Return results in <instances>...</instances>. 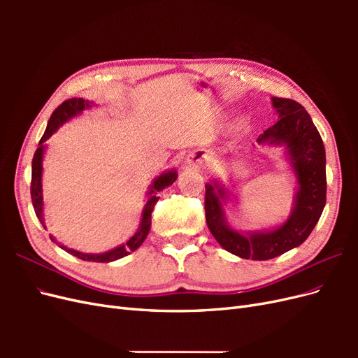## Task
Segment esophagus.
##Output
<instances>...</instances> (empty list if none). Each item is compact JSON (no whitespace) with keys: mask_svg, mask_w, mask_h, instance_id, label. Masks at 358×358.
Returning <instances> with one entry per match:
<instances>
[{"mask_svg":"<svg viewBox=\"0 0 358 358\" xmlns=\"http://www.w3.org/2000/svg\"><path fill=\"white\" fill-rule=\"evenodd\" d=\"M189 162L196 164L197 167H203V166H206V162H208V158H206V155L201 152H196L189 157Z\"/></svg>","mask_w":358,"mask_h":358,"instance_id":"34e87169","label":"esophagus"}]
</instances>
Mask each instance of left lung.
<instances>
[{
	"label": "left lung",
	"instance_id": "1",
	"mask_svg": "<svg viewBox=\"0 0 358 358\" xmlns=\"http://www.w3.org/2000/svg\"><path fill=\"white\" fill-rule=\"evenodd\" d=\"M279 121L259 134V143H285L296 170L299 192L289 220L268 233L243 236L225 224L222 189L206 185L204 210L210 233L227 251L242 258L270 259L305 242L326 206V150L317 127L300 103L273 96Z\"/></svg>",
	"mask_w": 358,
	"mask_h": 358
}]
</instances>
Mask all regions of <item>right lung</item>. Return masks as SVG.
Segmentation results:
<instances>
[{"mask_svg":"<svg viewBox=\"0 0 358 358\" xmlns=\"http://www.w3.org/2000/svg\"><path fill=\"white\" fill-rule=\"evenodd\" d=\"M86 107H91V104L83 100V99H69L64 103H61L55 112L52 113L49 122H48V128L45 134H43L38 148L34 154V158H32V175H31V200H32V206H34V210L37 218L40 220V222L43 224V197H41V158H43V143L46 142V140L57 131V128L62 124L66 122L67 119H70L71 116L80 113ZM178 175L176 171H169L166 175H161L158 179L154 180V185L150 187L149 191V199L146 201L145 206V210H143V218H142V224H140V229L137 230V233L129 239L125 245L119 246L112 249L109 252H104V254H82L78 251H73V249H67L66 246H61L62 249H66L67 252L73 254L74 257H78L83 262H95V263H109V262H115V259L122 258L125 255H128L129 252L136 251V249L143 243V241L146 239V236L150 230V216H152V210H154V206L157 204V201L159 200L158 197V192L161 189H164L166 187L171 185L173 182L176 180ZM53 241V237H50ZM55 242V241H53Z\"/></svg>","mask_w":358,"mask_h":358,"instance_id":"obj_1","label":"right lung"}]
</instances>
